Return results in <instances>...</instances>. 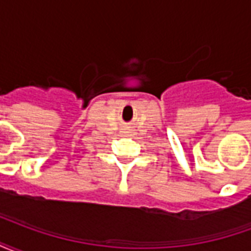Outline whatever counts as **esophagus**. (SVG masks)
<instances>
[{"mask_svg": "<svg viewBox=\"0 0 251 251\" xmlns=\"http://www.w3.org/2000/svg\"><path fill=\"white\" fill-rule=\"evenodd\" d=\"M122 133H124V134H130V130H129V129H124Z\"/></svg>", "mask_w": 251, "mask_h": 251, "instance_id": "esophagus-1", "label": "esophagus"}]
</instances>
